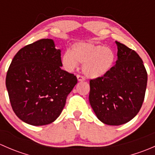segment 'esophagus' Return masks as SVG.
I'll return each mask as SVG.
<instances>
[{"instance_id": "34e87169", "label": "esophagus", "mask_w": 155, "mask_h": 155, "mask_svg": "<svg viewBox=\"0 0 155 155\" xmlns=\"http://www.w3.org/2000/svg\"><path fill=\"white\" fill-rule=\"evenodd\" d=\"M76 77H77V79L79 82H82V81L85 80L84 77H82V76H80V75H77V76H76Z\"/></svg>"}]
</instances>
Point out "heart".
I'll use <instances>...</instances> for the list:
<instances>
[{"label":"heart","instance_id":"obj_1","mask_svg":"<svg viewBox=\"0 0 155 155\" xmlns=\"http://www.w3.org/2000/svg\"><path fill=\"white\" fill-rule=\"evenodd\" d=\"M115 54L112 48L104 45L79 42L67 50L61 57V63L68 71L83 64L82 72L90 79H100L112 70L115 61Z\"/></svg>","mask_w":155,"mask_h":155}]
</instances>
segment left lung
<instances>
[{
  "mask_svg": "<svg viewBox=\"0 0 155 155\" xmlns=\"http://www.w3.org/2000/svg\"><path fill=\"white\" fill-rule=\"evenodd\" d=\"M116 64L105 76L90 81L89 102L98 119L108 125L127 123L143 105L148 76L138 54L115 41Z\"/></svg>",
  "mask_w": 155,
  "mask_h": 155,
  "instance_id": "obj_1",
  "label": "left lung"
}]
</instances>
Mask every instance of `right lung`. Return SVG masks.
<instances>
[{"label": "right lung", "instance_id": "obj_1", "mask_svg": "<svg viewBox=\"0 0 155 155\" xmlns=\"http://www.w3.org/2000/svg\"><path fill=\"white\" fill-rule=\"evenodd\" d=\"M61 49L54 40L43 39L14 56L6 77L11 106L18 118L34 126L46 125L61 115L67 97L77 83L61 70Z\"/></svg>", "mask_w": 155, "mask_h": 155}]
</instances>
